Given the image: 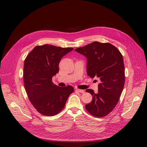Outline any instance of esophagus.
I'll use <instances>...</instances> for the list:
<instances>
[{
    "label": "esophagus",
    "instance_id": "1",
    "mask_svg": "<svg viewBox=\"0 0 147 147\" xmlns=\"http://www.w3.org/2000/svg\"><path fill=\"white\" fill-rule=\"evenodd\" d=\"M76 91L77 92H80V93H82V94H83L84 92V91L82 90H80V89H76Z\"/></svg>",
    "mask_w": 147,
    "mask_h": 147
}]
</instances>
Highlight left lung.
<instances>
[{"mask_svg": "<svg viewBox=\"0 0 147 147\" xmlns=\"http://www.w3.org/2000/svg\"><path fill=\"white\" fill-rule=\"evenodd\" d=\"M75 51L87 57V74L91 78L98 77L100 80L97 94L92 90H86V92L92 95V100L86 105V108L93 116H105L116 106L124 87L123 56L111 44L97 41Z\"/></svg>", "mask_w": 147, "mask_h": 147, "instance_id": "obj_1", "label": "left lung"}]
</instances>
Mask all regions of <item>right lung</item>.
Returning a JSON list of instances; mask_svg holds the SVG:
<instances>
[{
  "label": "right lung",
  "instance_id": "obj_1",
  "mask_svg": "<svg viewBox=\"0 0 147 147\" xmlns=\"http://www.w3.org/2000/svg\"><path fill=\"white\" fill-rule=\"evenodd\" d=\"M73 50L45 44L35 47L26 57L24 65V84L28 99L40 114L52 116L64 108L72 86L59 87L52 82L59 72L60 59Z\"/></svg>",
  "mask_w": 147,
  "mask_h": 147
}]
</instances>
